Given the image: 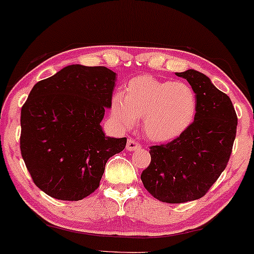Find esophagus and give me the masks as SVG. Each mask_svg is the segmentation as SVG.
I'll return each mask as SVG.
<instances>
[{"mask_svg": "<svg viewBox=\"0 0 254 254\" xmlns=\"http://www.w3.org/2000/svg\"><path fill=\"white\" fill-rule=\"evenodd\" d=\"M141 148V146H140V143H137L135 140L133 139H128L127 141V145H126V149L129 152H133V151H139V149Z\"/></svg>", "mask_w": 254, "mask_h": 254, "instance_id": "34e87169", "label": "esophagus"}]
</instances>
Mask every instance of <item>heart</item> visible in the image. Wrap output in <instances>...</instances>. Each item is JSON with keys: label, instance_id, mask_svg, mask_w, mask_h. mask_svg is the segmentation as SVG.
<instances>
[{"label": "heart", "instance_id": "obj_1", "mask_svg": "<svg viewBox=\"0 0 254 254\" xmlns=\"http://www.w3.org/2000/svg\"><path fill=\"white\" fill-rule=\"evenodd\" d=\"M198 106L195 92L189 83L139 75L128 81L125 93L112 99V117L122 127H132L140 117L143 133L158 142L180 136L194 120Z\"/></svg>", "mask_w": 254, "mask_h": 254}]
</instances>
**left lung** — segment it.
<instances>
[{"instance_id": "left-lung-1", "label": "left lung", "mask_w": 254, "mask_h": 254, "mask_svg": "<svg viewBox=\"0 0 254 254\" xmlns=\"http://www.w3.org/2000/svg\"><path fill=\"white\" fill-rule=\"evenodd\" d=\"M195 92L198 106L192 125L180 136L149 147L151 164L141 174L145 189L162 202L202 198L230 160L238 118L232 101L194 69L175 73Z\"/></svg>"}]
</instances>
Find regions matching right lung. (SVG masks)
Listing matches in <instances>:
<instances>
[{
    "mask_svg": "<svg viewBox=\"0 0 254 254\" xmlns=\"http://www.w3.org/2000/svg\"><path fill=\"white\" fill-rule=\"evenodd\" d=\"M114 71L71 64L37 82L21 109L20 148L34 184L52 198L82 200L98 190L111 156L127 137L100 122L112 106Z\"/></svg>",
    "mask_w": 254,
    "mask_h": 254,
    "instance_id": "1",
    "label": "right lung"
}]
</instances>
